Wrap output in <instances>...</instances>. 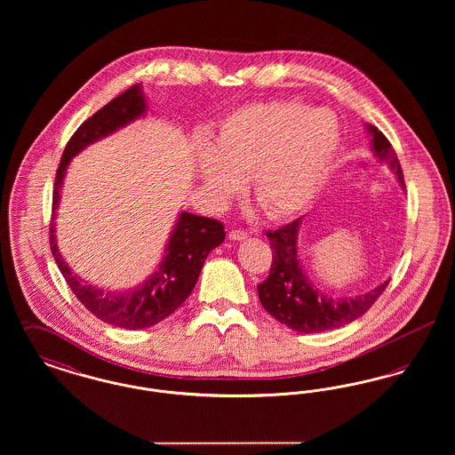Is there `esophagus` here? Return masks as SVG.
Returning a JSON list of instances; mask_svg holds the SVG:
<instances>
[{
    "label": "esophagus",
    "mask_w": 455,
    "mask_h": 455,
    "mask_svg": "<svg viewBox=\"0 0 455 455\" xmlns=\"http://www.w3.org/2000/svg\"><path fill=\"white\" fill-rule=\"evenodd\" d=\"M228 238L230 240H243V238H247V232H243V230H230L228 232Z\"/></svg>",
    "instance_id": "34e87169"
}]
</instances>
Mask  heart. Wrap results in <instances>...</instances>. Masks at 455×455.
Listing matches in <instances>:
<instances>
[{"mask_svg": "<svg viewBox=\"0 0 455 455\" xmlns=\"http://www.w3.org/2000/svg\"><path fill=\"white\" fill-rule=\"evenodd\" d=\"M339 147V126L327 110L295 100L251 104L228 116L215 147L201 148L206 189L223 199L249 175V191L273 220L302 212L319 195Z\"/></svg>", "mask_w": 455, "mask_h": 455, "instance_id": "1", "label": "heart"}]
</instances>
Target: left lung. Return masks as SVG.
<instances>
[{
  "mask_svg": "<svg viewBox=\"0 0 455 455\" xmlns=\"http://www.w3.org/2000/svg\"><path fill=\"white\" fill-rule=\"evenodd\" d=\"M367 130L371 134L373 152L389 165L404 188L403 169L389 140L375 126L368 124ZM300 220L302 218H297L282 228L266 234L273 251V260L269 276L258 284L262 307L278 323L305 334L338 329L356 321L384 293L390 280L353 299H332L321 293L305 276L299 259L297 240Z\"/></svg>",
  "mask_w": 455,
  "mask_h": 455,
  "instance_id": "obj_1",
  "label": "left lung"
}]
</instances>
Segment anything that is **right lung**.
I'll return each instance as SVG.
<instances>
[{
  "label": "right lung",
  "mask_w": 455,
  "mask_h": 455,
  "mask_svg": "<svg viewBox=\"0 0 455 455\" xmlns=\"http://www.w3.org/2000/svg\"><path fill=\"white\" fill-rule=\"evenodd\" d=\"M147 110L143 87L136 84L112 99L108 106L97 110L92 117L75 131L61 156L52 193L51 220V251L58 267L75 297L97 319L123 329H147L173 314L195 290L196 282L208 254L225 240V227L212 218L197 217L182 212L173 227L165 256L152 276L134 290L106 291L93 284L82 282L68 267L60 254L54 237V218L61 195L68 164L75 155L87 148L93 141L106 138L110 132L130 124Z\"/></svg>",
  "instance_id": "obj_1"
}]
</instances>
